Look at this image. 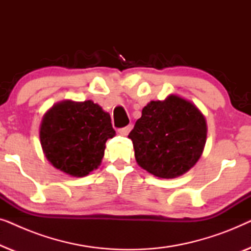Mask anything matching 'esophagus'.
Listing matches in <instances>:
<instances>
[{"mask_svg": "<svg viewBox=\"0 0 251 251\" xmlns=\"http://www.w3.org/2000/svg\"><path fill=\"white\" fill-rule=\"evenodd\" d=\"M131 128H132L131 126H125V128L119 129V132L121 133L122 136H126L130 132V130H131Z\"/></svg>", "mask_w": 251, "mask_h": 251, "instance_id": "obj_1", "label": "esophagus"}]
</instances>
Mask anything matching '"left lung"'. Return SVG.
<instances>
[{"label": "left lung", "instance_id": "obj_1", "mask_svg": "<svg viewBox=\"0 0 251 251\" xmlns=\"http://www.w3.org/2000/svg\"><path fill=\"white\" fill-rule=\"evenodd\" d=\"M207 121L180 96L152 100L129 133L139 167L159 178H176L195 166L207 140Z\"/></svg>", "mask_w": 251, "mask_h": 251}]
</instances>
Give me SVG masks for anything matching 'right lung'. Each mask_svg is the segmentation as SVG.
<instances>
[{
  "instance_id": "obj_1",
  "label": "right lung",
  "mask_w": 251,
  "mask_h": 251,
  "mask_svg": "<svg viewBox=\"0 0 251 251\" xmlns=\"http://www.w3.org/2000/svg\"><path fill=\"white\" fill-rule=\"evenodd\" d=\"M114 136L111 116L92 100L57 102L40 125V142L47 160L72 177H84L97 169L106 142Z\"/></svg>"
}]
</instances>
